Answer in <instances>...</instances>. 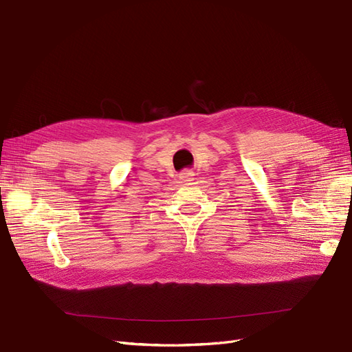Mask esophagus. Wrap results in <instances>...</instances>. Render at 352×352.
<instances>
[{"label": "esophagus", "instance_id": "obj_1", "mask_svg": "<svg viewBox=\"0 0 352 352\" xmlns=\"http://www.w3.org/2000/svg\"><path fill=\"white\" fill-rule=\"evenodd\" d=\"M192 176H194V173L190 172V170H184V172L179 175L180 180H184V182H189V180L192 179Z\"/></svg>", "mask_w": 352, "mask_h": 352}]
</instances>
